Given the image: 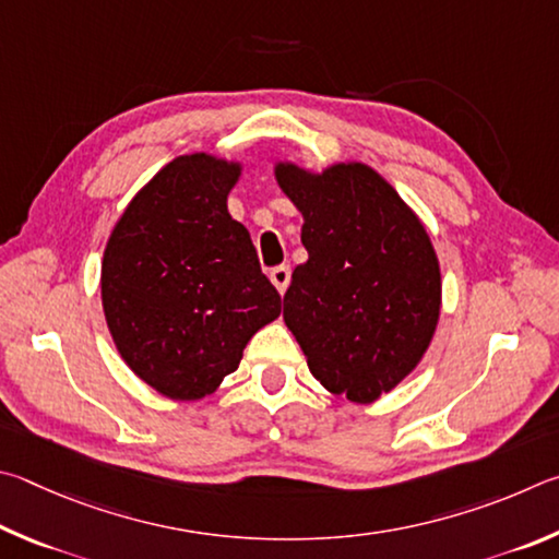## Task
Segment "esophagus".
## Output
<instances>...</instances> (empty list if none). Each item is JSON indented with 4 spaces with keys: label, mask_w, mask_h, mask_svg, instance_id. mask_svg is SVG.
Here are the masks:
<instances>
[{
    "label": "esophagus",
    "mask_w": 559,
    "mask_h": 559,
    "mask_svg": "<svg viewBox=\"0 0 559 559\" xmlns=\"http://www.w3.org/2000/svg\"><path fill=\"white\" fill-rule=\"evenodd\" d=\"M289 277H292V270L287 267V264H280V267L270 270V282L274 285V289L280 292V295H285V292H287Z\"/></svg>",
    "instance_id": "obj_1"
}]
</instances>
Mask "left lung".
I'll return each instance as SVG.
<instances>
[{"instance_id":"8db88e82","label":"left lung","mask_w":559,"mask_h":559,"mask_svg":"<svg viewBox=\"0 0 559 559\" xmlns=\"http://www.w3.org/2000/svg\"><path fill=\"white\" fill-rule=\"evenodd\" d=\"M305 218L309 260L292 272L285 324L331 395L376 403L425 358L442 309L432 238L407 201L364 162L311 171L274 164Z\"/></svg>"}]
</instances>
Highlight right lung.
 <instances>
[{"instance_id":"right-lung-1","label":"right lung","mask_w":559,"mask_h":559,"mask_svg":"<svg viewBox=\"0 0 559 559\" xmlns=\"http://www.w3.org/2000/svg\"><path fill=\"white\" fill-rule=\"evenodd\" d=\"M242 162L181 154L132 195L105 242L100 297L117 354L156 393L191 403L238 370L280 317L250 233L228 213Z\"/></svg>"}]
</instances>
